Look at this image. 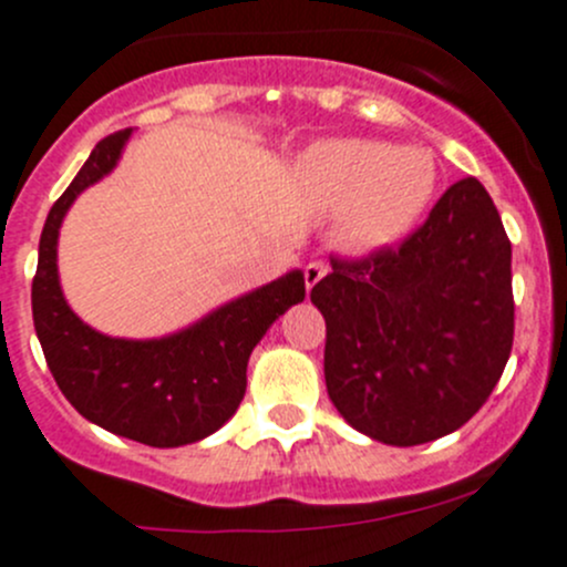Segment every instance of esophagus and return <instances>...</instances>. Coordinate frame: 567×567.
<instances>
[{"label": "esophagus", "mask_w": 567, "mask_h": 567, "mask_svg": "<svg viewBox=\"0 0 567 567\" xmlns=\"http://www.w3.org/2000/svg\"><path fill=\"white\" fill-rule=\"evenodd\" d=\"M326 271H329V266H326L323 260H310V262H307V266H305V285H307V290L316 288L320 279L326 277Z\"/></svg>", "instance_id": "1"}]
</instances>
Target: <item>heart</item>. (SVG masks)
<instances>
[{
	"label": "heart",
	"instance_id": "obj_1",
	"mask_svg": "<svg viewBox=\"0 0 567 567\" xmlns=\"http://www.w3.org/2000/svg\"><path fill=\"white\" fill-rule=\"evenodd\" d=\"M305 175L320 203L346 208L342 238L357 249L403 238L436 192V164L425 151L375 140L323 142L305 158Z\"/></svg>",
	"mask_w": 567,
	"mask_h": 567
}]
</instances>
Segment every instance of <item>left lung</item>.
Wrapping results in <instances>:
<instances>
[{
  "mask_svg": "<svg viewBox=\"0 0 567 567\" xmlns=\"http://www.w3.org/2000/svg\"><path fill=\"white\" fill-rule=\"evenodd\" d=\"M310 299L348 425L394 447L433 442L483 409L511 359V238L483 183L463 177L394 247L331 255Z\"/></svg>",
  "mask_w": 567,
  "mask_h": 567,
  "instance_id": "obj_1",
  "label": "left lung"
}]
</instances>
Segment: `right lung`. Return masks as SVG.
I'll return each mask as SVG.
<instances>
[{
    "label": "right lung",
    "mask_w": 567,
    "mask_h": 567,
    "mask_svg": "<svg viewBox=\"0 0 567 567\" xmlns=\"http://www.w3.org/2000/svg\"><path fill=\"white\" fill-rule=\"evenodd\" d=\"M131 128L109 134L51 205L32 279V318L56 386L84 420L147 447H181L219 431L247 392V362L268 326L305 299L301 271L230 301L164 340H114L82 323L56 279L65 210L117 164Z\"/></svg>",
    "instance_id": "1"
}]
</instances>
